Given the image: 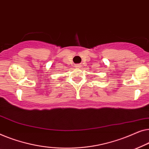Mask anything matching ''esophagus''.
<instances>
[{"mask_svg": "<svg viewBox=\"0 0 149 149\" xmlns=\"http://www.w3.org/2000/svg\"><path fill=\"white\" fill-rule=\"evenodd\" d=\"M80 65H79V64H77V65H75V68H80Z\"/></svg>", "mask_w": 149, "mask_h": 149, "instance_id": "esophagus-1", "label": "esophagus"}]
</instances>
